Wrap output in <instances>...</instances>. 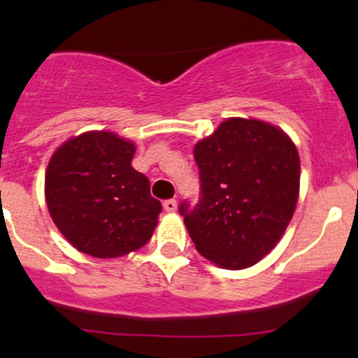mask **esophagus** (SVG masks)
<instances>
[{
    "label": "esophagus",
    "mask_w": 358,
    "mask_h": 358,
    "mask_svg": "<svg viewBox=\"0 0 358 358\" xmlns=\"http://www.w3.org/2000/svg\"><path fill=\"white\" fill-rule=\"evenodd\" d=\"M162 206H164V209H166V211H168V213H175L176 208H178V204H176L175 199L164 201V202H162Z\"/></svg>",
    "instance_id": "34e87169"
}]
</instances>
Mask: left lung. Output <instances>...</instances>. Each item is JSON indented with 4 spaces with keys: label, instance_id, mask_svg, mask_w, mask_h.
<instances>
[{
    "label": "left lung",
    "instance_id": "left-lung-1",
    "mask_svg": "<svg viewBox=\"0 0 358 358\" xmlns=\"http://www.w3.org/2000/svg\"><path fill=\"white\" fill-rule=\"evenodd\" d=\"M201 199L178 208L204 258L229 270L258 263L289 225L299 194V156L280 128L230 117L194 147Z\"/></svg>",
    "mask_w": 358,
    "mask_h": 358
}]
</instances>
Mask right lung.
<instances>
[{
	"label": "right lung",
	"mask_w": 358,
	"mask_h": 358,
	"mask_svg": "<svg viewBox=\"0 0 358 358\" xmlns=\"http://www.w3.org/2000/svg\"><path fill=\"white\" fill-rule=\"evenodd\" d=\"M135 143L86 131L55 150L45 175L53 223L78 251L115 258L149 243L162 211L149 178L131 166Z\"/></svg>",
	"instance_id": "add662e5"
}]
</instances>
